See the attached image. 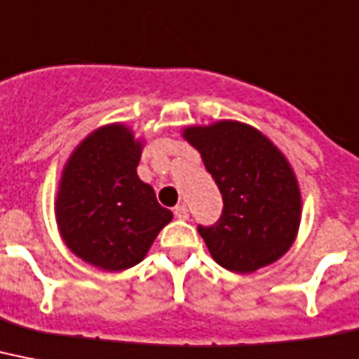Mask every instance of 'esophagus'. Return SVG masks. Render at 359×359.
Masks as SVG:
<instances>
[{
	"instance_id": "1",
	"label": "esophagus",
	"mask_w": 359,
	"mask_h": 359,
	"mask_svg": "<svg viewBox=\"0 0 359 359\" xmlns=\"http://www.w3.org/2000/svg\"><path fill=\"white\" fill-rule=\"evenodd\" d=\"M173 214H175V217H177V219H188V208H186L184 205H179V206H175V210H173Z\"/></svg>"
}]
</instances>
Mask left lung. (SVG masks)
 I'll use <instances>...</instances> for the list:
<instances>
[{
    "label": "left lung",
    "mask_w": 359,
    "mask_h": 359,
    "mask_svg": "<svg viewBox=\"0 0 359 359\" xmlns=\"http://www.w3.org/2000/svg\"><path fill=\"white\" fill-rule=\"evenodd\" d=\"M184 138L201 153L223 197L219 219L197 226L212 258L234 273L278 260L301 221V194L284 154L238 121L189 127Z\"/></svg>",
    "instance_id": "1"
}]
</instances>
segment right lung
Instances as JSON below:
<instances>
[{
    "label": "right lung",
    "instance_id": "add662e5",
    "mask_svg": "<svg viewBox=\"0 0 359 359\" xmlns=\"http://www.w3.org/2000/svg\"><path fill=\"white\" fill-rule=\"evenodd\" d=\"M140 142L123 125L95 130L64 168L57 221L72 252L104 271L144 260L173 214L138 179Z\"/></svg>",
    "mask_w": 359,
    "mask_h": 359
}]
</instances>
